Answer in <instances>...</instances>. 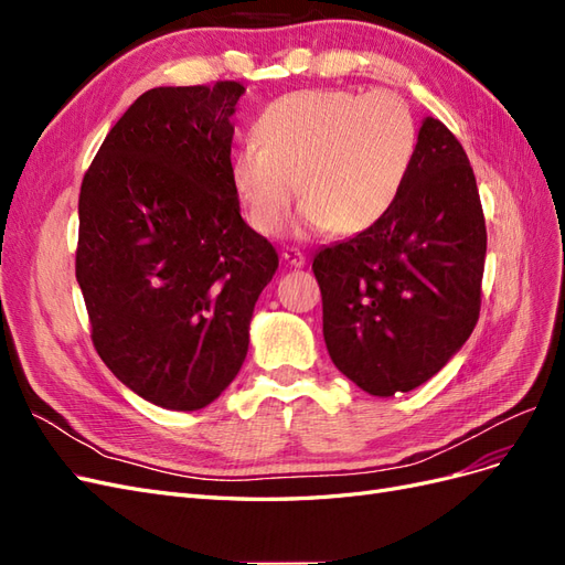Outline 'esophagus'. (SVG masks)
Here are the masks:
<instances>
[{
    "label": "esophagus",
    "mask_w": 565,
    "mask_h": 565,
    "mask_svg": "<svg viewBox=\"0 0 565 565\" xmlns=\"http://www.w3.org/2000/svg\"><path fill=\"white\" fill-rule=\"evenodd\" d=\"M282 262H285L287 266H292V268H301V266L306 264V256H303L299 249L289 247V249H282Z\"/></svg>",
    "instance_id": "obj_1"
}]
</instances>
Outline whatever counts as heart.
Segmentation results:
<instances>
[{
    "instance_id": "1",
    "label": "heart",
    "mask_w": 565,
    "mask_h": 565,
    "mask_svg": "<svg viewBox=\"0 0 565 565\" xmlns=\"http://www.w3.org/2000/svg\"><path fill=\"white\" fill-rule=\"evenodd\" d=\"M254 134L233 156L231 183L247 224L266 237L282 228L297 191L299 233L370 231L396 204L417 150L415 117L391 92L287 94Z\"/></svg>"
}]
</instances>
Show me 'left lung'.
<instances>
[{"label":"left lung","instance_id":"8db88e82","mask_svg":"<svg viewBox=\"0 0 565 565\" xmlns=\"http://www.w3.org/2000/svg\"><path fill=\"white\" fill-rule=\"evenodd\" d=\"M486 243L467 152L440 119L426 117L391 212L313 259L337 370L384 398L431 380L478 322Z\"/></svg>","mask_w":565,"mask_h":565}]
</instances>
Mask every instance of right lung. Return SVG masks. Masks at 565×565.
<instances>
[{
	"instance_id": "1",
	"label": "right lung",
	"mask_w": 565,
	"mask_h": 565,
	"mask_svg": "<svg viewBox=\"0 0 565 565\" xmlns=\"http://www.w3.org/2000/svg\"><path fill=\"white\" fill-rule=\"evenodd\" d=\"M241 82L141 94L79 191L75 276L92 341L115 377L177 413L241 372L278 254L241 216L231 143Z\"/></svg>"
}]
</instances>
